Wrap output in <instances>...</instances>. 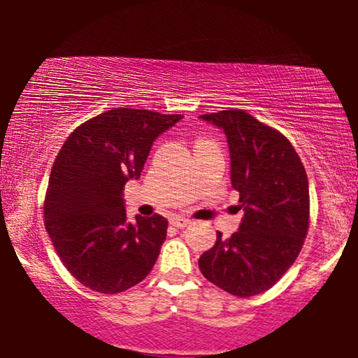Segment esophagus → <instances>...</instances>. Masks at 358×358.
Instances as JSON below:
<instances>
[{"label": "esophagus", "mask_w": 358, "mask_h": 358, "mask_svg": "<svg viewBox=\"0 0 358 358\" xmlns=\"http://www.w3.org/2000/svg\"><path fill=\"white\" fill-rule=\"evenodd\" d=\"M190 223H192V222H190L189 218H184V217H176V218L171 220V224H174L176 228H180V229L189 227Z\"/></svg>", "instance_id": "34e87169"}]
</instances>
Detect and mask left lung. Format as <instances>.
Listing matches in <instances>:
<instances>
[{"mask_svg": "<svg viewBox=\"0 0 358 358\" xmlns=\"http://www.w3.org/2000/svg\"><path fill=\"white\" fill-rule=\"evenodd\" d=\"M227 135L231 185L244 212L229 238L199 259L203 277L234 296L268 290L293 266L310 227L305 166L290 141L241 109L200 115Z\"/></svg>", "mask_w": 358, "mask_h": 358, "instance_id": "left-lung-1", "label": "left lung"}]
</instances>
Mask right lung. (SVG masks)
I'll return each instance as SVG.
<instances>
[{
    "mask_svg": "<svg viewBox=\"0 0 358 358\" xmlns=\"http://www.w3.org/2000/svg\"><path fill=\"white\" fill-rule=\"evenodd\" d=\"M182 119L145 109H114L76 127L52 166L43 202L45 229L73 277L114 295L148 275L168 220H127L124 187L138 179L158 136Z\"/></svg>",
    "mask_w": 358,
    "mask_h": 358,
    "instance_id": "obj_1",
    "label": "right lung"
}]
</instances>
